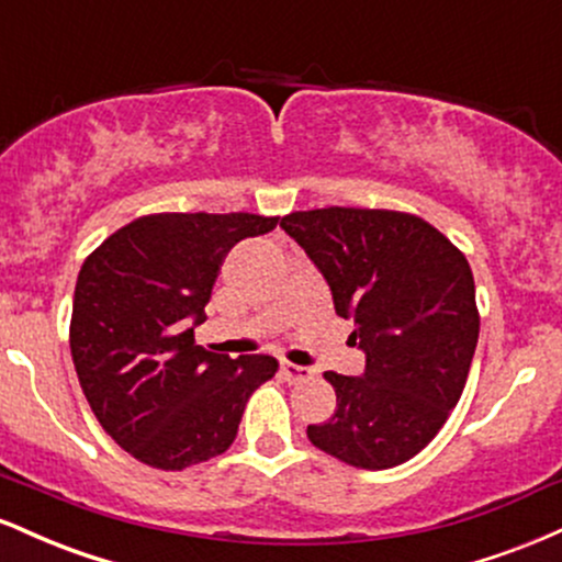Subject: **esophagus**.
Here are the masks:
<instances>
[{
	"mask_svg": "<svg viewBox=\"0 0 562 562\" xmlns=\"http://www.w3.org/2000/svg\"><path fill=\"white\" fill-rule=\"evenodd\" d=\"M280 372H282V378L288 380V383H301V380H308L314 375L308 367H301V364H293V362H282Z\"/></svg>",
	"mask_w": 562,
	"mask_h": 562,
	"instance_id": "esophagus-1",
	"label": "esophagus"
}]
</instances>
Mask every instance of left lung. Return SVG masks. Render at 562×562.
I'll return each mask as SVG.
<instances>
[{"label": "left lung", "mask_w": 562, "mask_h": 562, "mask_svg": "<svg viewBox=\"0 0 562 562\" xmlns=\"http://www.w3.org/2000/svg\"><path fill=\"white\" fill-rule=\"evenodd\" d=\"M280 227L325 277L364 351L362 378L325 372L338 404L308 425V441L353 468L402 465L434 441L465 389L481 325L468 259L402 211L330 205Z\"/></svg>", "instance_id": "1"}]
</instances>
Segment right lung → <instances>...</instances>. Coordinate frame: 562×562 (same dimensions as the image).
Here are the masks:
<instances>
[{"label":"right lung","instance_id":"obj_1","mask_svg":"<svg viewBox=\"0 0 562 562\" xmlns=\"http://www.w3.org/2000/svg\"><path fill=\"white\" fill-rule=\"evenodd\" d=\"M277 216L153 214L83 261L70 357L105 434L158 470H184L235 441L250 393L274 378L267 353L229 359L195 344L218 267Z\"/></svg>","mask_w":562,"mask_h":562}]
</instances>
